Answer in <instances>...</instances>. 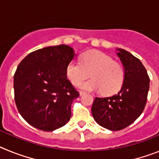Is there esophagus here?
I'll list each match as a JSON object with an SVG mask.
<instances>
[{
    "label": "esophagus",
    "instance_id": "obj_1",
    "mask_svg": "<svg viewBox=\"0 0 159 159\" xmlns=\"http://www.w3.org/2000/svg\"><path fill=\"white\" fill-rule=\"evenodd\" d=\"M84 94H85V92H83V91H80V95H84Z\"/></svg>",
    "mask_w": 159,
    "mask_h": 159
}]
</instances>
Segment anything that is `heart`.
Here are the masks:
<instances>
[{
    "mask_svg": "<svg viewBox=\"0 0 159 159\" xmlns=\"http://www.w3.org/2000/svg\"><path fill=\"white\" fill-rule=\"evenodd\" d=\"M92 80L81 84L80 88L89 92H101L105 95L118 92L123 86L125 71L123 65L101 52L84 53L80 62L71 61L66 67V75L73 85H79L89 74Z\"/></svg>",
    "mask_w": 159,
    "mask_h": 159,
    "instance_id": "heart-1",
    "label": "heart"
}]
</instances>
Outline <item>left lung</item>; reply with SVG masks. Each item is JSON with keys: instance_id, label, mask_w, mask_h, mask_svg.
Masks as SVG:
<instances>
[{"instance_id": "1", "label": "left lung", "mask_w": 159, "mask_h": 159, "mask_svg": "<svg viewBox=\"0 0 159 159\" xmlns=\"http://www.w3.org/2000/svg\"><path fill=\"white\" fill-rule=\"evenodd\" d=\"M117 50L125 71L123 87L111 97H95L92 107L95 122L111 130L126 128L139 117L150 87V78L141 61L124 49Z\"/></svg>"}]
</instances>
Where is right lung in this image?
Instances as JSON below:
<instances>
[{
	"mask_svg": "<svg viewBox=\"0 0 159 159\" xmlns=\"http://www.w3.org/2000/svg\"><path fill=\"white\" fill-rule=\"evenodd\" d=\"M71 47H46L29 53L14 74V98L20 116L43 131L63 127L71 116V103L80 95L66 75L74 58Z\"/></svg>",
	"mask_w": 159,
	"mask_h": 159,
	"instance_id": "obj_1",
	"label": "right lung"
}]
</instances>
